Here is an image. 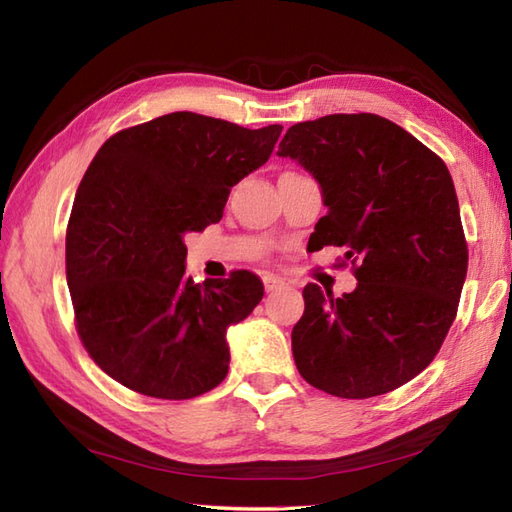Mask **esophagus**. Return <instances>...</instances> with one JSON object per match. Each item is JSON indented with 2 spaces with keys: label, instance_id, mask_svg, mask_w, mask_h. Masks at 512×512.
I'll return each instance as SVG.
<instances>
[{
  "label": "esophagus",
  "instance_id": "34e87169",
  "mask_svg": "<svg viewBox=\"0 0 512 512\" xmlns=\"http://www.w3.org/2000/svg\"><path fill=\"white\" fill-rule=\"evenodd\" d=\"M281 286H284V279L273 277V275H266V277H264V288H266V292H275V290H279Z\"/></svg>",
  "mask_w": 512,
  "mask_h": 512
}]
</instances>
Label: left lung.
I'll list each match as a JSON object with an SVG mask.
<instances>
[{
    "label": "left lung",
    "instance_id": "1",
    "mask_svg": "<svg viewBox=\"0 0 512 512\" xmlns=\"http://www.w3.org/2000/svg\"><path fill=\"white\" fill-rule=\"evenodd\" d=\"M277 156L317 180L328 206L312 248L345 246L356 288L336 299L303 288L292 356L312 387L372 398L427 367L458 312L469 266L447 165L376 114H330L292 125Z\"/></svg>",
    "mask_w": 512,
    "mask_h": 512
}]
</instances>
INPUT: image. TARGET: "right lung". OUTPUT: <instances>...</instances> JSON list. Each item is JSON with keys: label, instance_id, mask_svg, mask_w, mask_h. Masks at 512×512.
Wrapping results in <instances>:
<instances>
[{"label": "right lung", "instance_id": "right-lung-1", "mask_svg": "<svg viewBox=\"0 0 512 512\" xmlns=\"http://www.w3.org/2000/svg\"><path fill=\"white\" fill-rule=\"evenodd\" d=\"M281 129L173 112L105 140L72 204L65 275L81 341L107 376L165 400L226 378V332L264 284L248 270L195 284L184 237L222 220L231 187L264 165Z\"/></svg>", "mask_w": 512, "mask_h": 512}]
</instances>
